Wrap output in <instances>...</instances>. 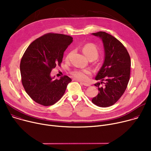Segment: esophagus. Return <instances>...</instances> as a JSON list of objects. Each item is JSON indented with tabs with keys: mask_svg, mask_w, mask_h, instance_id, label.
<instances>
[{
	"mask_svg": "<svg viewBox=\"0 0 151 151\" xmlns=\"http://www.w3.org/2000/svg\"><path fill=\"white\" fill-rule=\"evenodd\" d=\"M80 83L84 85V86H90V84L88 83H85V82H80Z\"/></svg>",
	"mask_w": 151,
	"mask_h": 151,
	"instance_id": "1",
	"label": "esophagus"
}]
</instances>
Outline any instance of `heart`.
<instances>
[{
	"label": "heart",
	"instance_id": "1",
	"mask_svg": "<svg viewBox=\"0 0 151 151\" xmlns=\"http://www.w3.org/2000/svg\"><path fill=\"white\" fill-rule=\"evenodd\" d=\"M82 51L89 59L94 60L97 59L99 55L98 48L93 43H87L82 48ZM72 53L73 51L69 52L66 56V59H68ZM91 74V70L90 69H77L71 72L73 76L80 80H86L88 78V76Z\"/></svg>",
	"mask_w": 151,
	"mask_h": 151
}]
</instances>
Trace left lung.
<instances>
[{
    "mask_svg": "<svg viewBox=\"0 0 151 151\" xmlns=\"http://www.w3.org/2000/svg\"><path fill=\"white\" fill-rule=\"evenodd\" d=\"M92 34L101 39L105 50V60L96 77L101 82L94 85L98 87L99 94L92 102L99 107H109L120 99L128 84L130 56L124 45L111 34L103 31Z\"/></svg>",
    "mask_w": 151,
    "mask_h": 151,
    "instance_id": "1",
    "label": "left lung"
}]
</instances>
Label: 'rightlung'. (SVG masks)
Here are the masks:
<instances>
[{
    "mask_svg": "<svg viewBox=\"0 0 151 151\" xmlns=\"http://www.w3.org/2000/svg\"><path fill=\"white\" fill-rule=\"evenodd\" d=\"M73 37L62 34L48 33L34 40L23 55L20 64L22 83L27 93L36 103L54 105L65 94L71 78L59 80L51 77L52 69L60 66L63 53Z\"/></svg>",
    "mask_w": 151,
    "mask_h": 151,
    "instance_id": "1",
    "label": "right lung"
}]
</instances>
